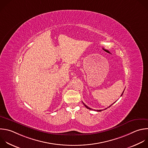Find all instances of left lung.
Returning <instances> with one entry per match:
<instances>
[{"instance_id":"1","label":"left lung","mask_w":148,"mask_h":148,"mask_svg":"<svg viewBox=\"0 0 148 148\" xmlns=\"http://www.w3.org/2000/svg\"><path fill=\"white\" fill-rule=\"evenodd\" d=\"M124 91L123 92V93H122V94H121V96L123 95V93H124ZM114 103H115V102H114ZM113 104H112V105H113ZM84 106H85V107H86L87 109H90V110H92L91 108H90L88 107V106H87L86 105H85L84 103ZM112 105H110V106L109 108H110V107ZM107 109V108H106V109ZM105 109H104V110H105ZM95 110V111H97V112H101V111H102V110Z\"/></svg>"}]
</instances>
